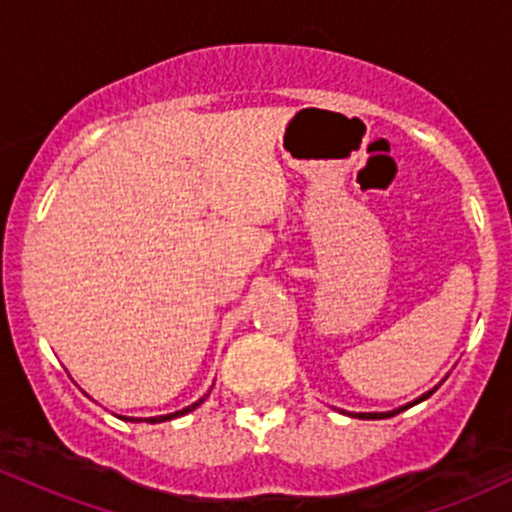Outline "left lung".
I'll return each mask as SVG.
<instances>
[{
	"mask_svg": "<svg viewBox=\"0 0 512 512\" xmlns=\"http://www.w3.org/2000/svg\"><path fill=\"white\" fill-rule=\"evenodd\" d=\"M440 384H442V381H440ZM440 384H437V386H440ZM437 386H435V389H430L428 393H423V396H420V398H415L413 403H406V406H401V408H393V411H384V413H347V415H352V418H362V420H384V418H391V415L406 411V408L415 406V403H420V401H425V398H430L432 393L437 391ZM342 413H345V411H342Z\"/></svg>",
	"mask_w": 512,
	"mask_h": 512,
	"instance_id": "obj_1",
	"label": "left lung"
}]
</instances>
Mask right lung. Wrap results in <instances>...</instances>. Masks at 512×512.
I'll return each instance as SVG.
<instances>
[{"label":"right lung","instance_id":"1","mask_svg":"<svg viewBox=\"0 0 512 512\" xmlns=\"http://www.w3.org/2000/svg\"><path fill=\"white\" fill-rule=\"evenodd\" d=\"M206 396H209V393H206ZM206 396L204 398H199V401H194L192 406H187V408H182V411H174V413H167V415H155V418H123V420H131V423H165V420H172V418H179V415H187V413H192L194 408H199L201 403L206 401Z\"/></svg>","mask_w":512,"mask_h":512}]
</instances>
